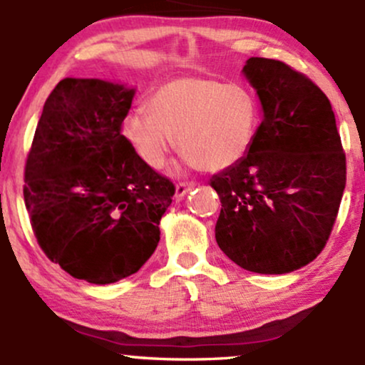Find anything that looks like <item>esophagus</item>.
<instances>
[{
	"instance_id": "obj_1",
	"label": "esophagus",
	"mask_w": 365,
	"mask_h": 365,
	"mask_svg": "<svg viewBox=\"0 0 365 365\" xmlns=\"http://www.w3.org/2000/svg\"><path fill=\"white\" fill-rule=\"evenodd\" d=\"M194 187H195V183H185V182L177 183V187H175V197H177L178 200H182L183 197H185Z\"/></svg>"
}]
</instances>
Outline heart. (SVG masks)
<instances>
[{
	"label": "heart",
	"mask_w": 365,
	"mask_h": 365,
	"mask_svg": "<svg viewBox=\"0 0 365 365\" xmlns=\"http://www.w3.org/2000/svg\"><path fill=\"white\" fill-rule=\"evenodd\" d=\"M259 123L261 110L249 87L183 75L150 92L148 111L130 113L121 132L150 170L163 168L178 139L188 166L216 173L244 161Z\"/></svg>",
	"instance_id": "1"
}]
</instances>
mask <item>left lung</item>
<instances>
[{"instance_id":"left-lung-1","label":"left lung","mask_w":365,"mask_h":365,"mask_svg":"<svg viewBox=\"0 0 365 365\" xmlns=\"http://www.w3.org/2000/svg\"><path fill=\"white\" fill-rule=\"evenodd\" d=\"M242 73L262 121L244 161L211 178L221 200L216 242L247 271L292 273L329 238L345 190V153L329 99L305 75L267 58H249Z\"/></svg>"}]
</instances>
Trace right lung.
Listing matches in <instances>:
<instances>
[{"mask_svg":"<svg viewBox=\"0 0 365 365\" xmlns=\"http://www.w3.org/2000/svg\"><path fill=\"white\" fill-rule=\"evenodd\" d=\"M133 96L127 83L63 78L46 99L25 165V207L41 249L94 284L144 266L175 194L121 135Z\"/></svg>","mask_w":365,"mask_h":365,"instance_id":"1","label":"right lung"}]
</instances>
